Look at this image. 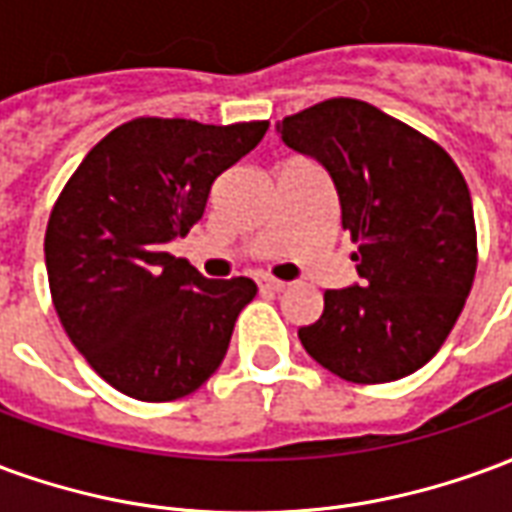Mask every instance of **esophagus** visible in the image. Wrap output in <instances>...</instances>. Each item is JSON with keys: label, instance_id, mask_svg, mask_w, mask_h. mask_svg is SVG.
<instances>
[{"label": "esophagus", "instance_id": "obj_1", "mask_svg": "<svg viewBox=\"0 0 512 512\" xmlns=\"http://www.w3.org/2000/svg\"><path fill=\"white\" fill-rule=\"evenodd\" d=\"M257 285H260V290H266V293H279V290L285 288V282L274 277H260L257 279Z\"/></svg>", "mask_w": 512, "mask_h": 512}]
</instances>
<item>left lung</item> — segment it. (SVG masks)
Here are the masks:
<instances>
[{
  "label": "left lung",
  "mask_w": 512,
  "mask_h": 512,
  "mask_svg": "<svg viewBox=\"0 0 512 512\" xmlns=\"http://www.w3.org/2000/svg\"><path fill=\"white\" fill-rule=\"evenodd\" d=\"M282 142L318 158L359 249L362 282L323 293L301 326L307 354L351 384L411 376L436 356L477 271L472 197L450 153L356 98H329L279 123Z\"/></svg>",
  "instance_id": "left-lung-1"
}]
</instances>
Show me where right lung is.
Segmentation results:
<instances>
[{"label":"right lung","instance_id":"obj_1","mask_svg":"<svg viewBox=\"0 0 512 512\" xmlns=\"http://www.w3.org/2000/svg\"><path fill=\"white\" fill-rule=\"evenodd\" d=\"M266 131L268 120L136 117L109 131L60 191L43 244L51 301L71 343L117 392L167 403L222 365L257 285L205 279L167 244L200 222L213 180Z\"/></svg>","mask_w":512,"mask_h":512}]
</instances>
